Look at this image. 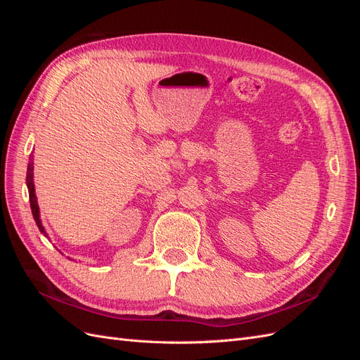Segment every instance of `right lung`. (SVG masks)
<instances>
[{
	"label": "right lung",
	"instance_id": "obj_1",
	"mask_svg": "<svg viewBox=\"0 0 360 360\" xmlns=\"http://www.w3.org/2000/svg\"><path fill=\"white\" fill-rule=\"evenodd\" d=\"M27 188H28V193H30V204H31V212H32V217H34L36 225L39 226L40 233L46 234L45 231V226L41 225L40 221V209H39V204H37V197H36V189H34V160L30 156V163H28V168H27Z\"/></svg>",
	"mask_w": 360,
	"mask_h": 360
}]
</instances>
